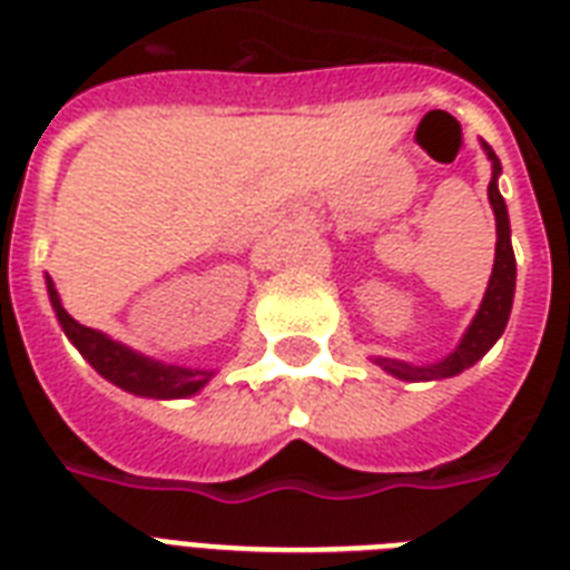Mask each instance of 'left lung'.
Returning a JSON list of instances; mask_svg holds the SVG:
<instances>
[{"mask_svg": "<svg viewBox=\"0 0 570 570\" xmlns=\"http://www.w3.org/2000/svg\"><path fill=\"white\" fill-rule=\"evenodd\" d=\"M482 150L491 159V183H488V200L494 209L497 222V248H494V268H491V281L482 295L476 316L468 325V331L461 334L459 346L452 348L450 355L434 361V364H407V361H396V357H373V364L381 366L384 373L393 375L399 381H441L452 379V375L464 373L470 366L482 361L488 355V348L494 346L497 340L503 337L505 322L512 313L514 302V277H518V266H514V250H512V227H509V209L505 200L497 189L500 180V159L494 150L482 141Z\"/></svg>", "mask_w": 570, "mask_h": 570, "instance_id": "1", "label": "left lung"}]
</instances>
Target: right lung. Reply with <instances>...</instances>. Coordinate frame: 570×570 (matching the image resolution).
Instances as JSON below:
<instances>
[{"instance_id":"1","label":"right lung","mask_w":570,"mask_h":570,"mask_svg":"<svg viewBox=\"0 0 570 570\" xmlns=\"http://www.w3.org/2000/svg\"><path fill=\"white\" fill-rule=\"evenodd\" d=\"M47 293L49 304L56 311V320L65 331V337L79 348V355L97 370L106 381H111L115 387L127 390L132 396L147 399H186L195 396L209 384L215 370H200V366H177L163 364L154 357L141 355L136 348L124 346L118 340H111L102 331H94L65 311L61 295H58L52 277L47 275Z\"/></svg>"}]
</instances>
